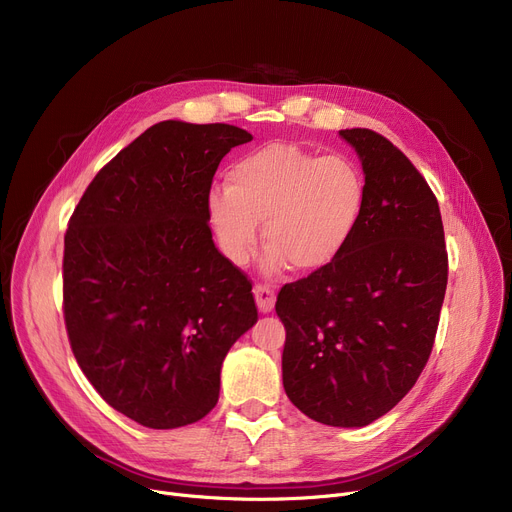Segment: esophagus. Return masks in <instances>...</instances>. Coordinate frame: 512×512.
<instances>
[{
    "instance_id": "34e87169",
    "label": "esophagus",
    "mask_w": 512,
    "mask_h": 512,
    "mask_svg": "<svg viewBox=\"0 0 512 512\" xmlns=\"http://www.w3.org/2000/svg\"><path fill=\"white\" fill-rule=\"evenodd\" d=\"M253 294H255V301H257V307L261 313H270L276 305V292L267 286V284H255L253 288Z\"/></svg>"
}]
</instances>
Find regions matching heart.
<instances>
[{"label":"heart","instance_id":"heart-1","mask_svg":"<svg viewBox=\"0 0 512 512\" xmlns=\"http://www.w3.org/2000/svg\"><path fill=\"white\" fill-rule=\"evenodd\" d=\"M228 188L209 193V222L224 255L245 265L259 224L270 272L326 270L351 245L367 205V180L353 157L317 155L294 143H270L236 159Z\"/></svg>","mask_w":512,"mask_h":512}]
</instances>
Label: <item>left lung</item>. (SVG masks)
Returning <instances> with one entry per match:
<instances>
[{"instance_id":"obj_1","label":"left lung","mask_w":512,"mask_h":512,"mask_svg":"<svg viewBox=\"0 0 512 512\" xmlns=\"http://www.w3.org/2000/svg\"><path fill=\"white\" fill-rule=\"evenodd\" d=\"M361 159L367 205L326 270L282 286V382L313 421L363 427L415 386L438 332L448 253L438 199L411 159L369 128L340 130Z\"/></svg>"}]
</instances>
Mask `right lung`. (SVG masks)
<instances>
[{"label":"right lung","mask_w":512,"mask_h":512,"mask_svg":"<svg viewBox=\"0 0 512 512\" xmlns=\"http://www.w3.org/2000/svg\"><path fill=\"white\" fill-rule=\"evenodd\" d=\"M230 124L166 120L105 164L64 236V321L107 405L151 429L203 419L230 346L257 321L253 284L213 245L207 199Z\"/></svg>","instance_id":"obj_1"}]
</instances>
